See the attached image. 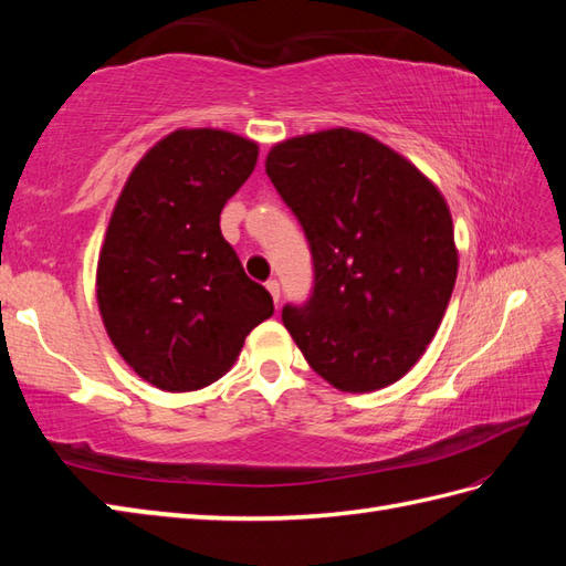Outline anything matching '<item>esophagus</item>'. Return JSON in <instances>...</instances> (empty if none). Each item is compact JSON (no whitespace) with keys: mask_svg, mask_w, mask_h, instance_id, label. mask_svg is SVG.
I'll return each instance as SVG.
<instances>
[{"mask_svg":"<svg viewBox=\"0 0 566 566\" xmlns=\"http://www.w3.org/2000/svg\"><path fill=\"white\" fill-rule=\"evenodd\" d=\"M264 286H268V292L272 294V302H274V304H280V282H276V280H270V282L264 284Z\"/></svg>","mask_w":566,"mask_h":566,"instance_id":"esophagus-1","label":"esophagus"}]
</instances>
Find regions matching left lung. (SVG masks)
<instances>
[{
  "mask_svg": "<svg viewBox=\"0 0 566 566\" xmlns=\"http://www.w3.org/2000/svg\"><path fill=\"white\" fill-rule=\"evenodd\" d=\"M264 170L314 258V294L282 308L306 363L350 394L399 381L436 338L457 280L440 189L353 128L276 143Z\"/></svg>",
  "mask_w": 566,
  "mask_h": 566,
  "instance_id": "1",
  "label": "left lung"
}]
</instances>
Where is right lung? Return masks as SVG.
Returning <instances> with one entry per match:
<instances>
[{
  "label": "right lung",
  "instance_id": "obj_1",
  "mask_svg": "<svg viewBox=\"0 0 566 566\" xmlns=\"http://www.w3.org/2000/svg\"><path fill=\"white\" fill-rule=\"evenodd\" d=\"M255 163V140L177 128L143 155L116 199L97 262L99 314L126 365L163 391L223 377L245 335L274 314L219 226Z\"/></svg>",
  "mask_w": 566,
  "mask_h": 566
}]
</instances>
